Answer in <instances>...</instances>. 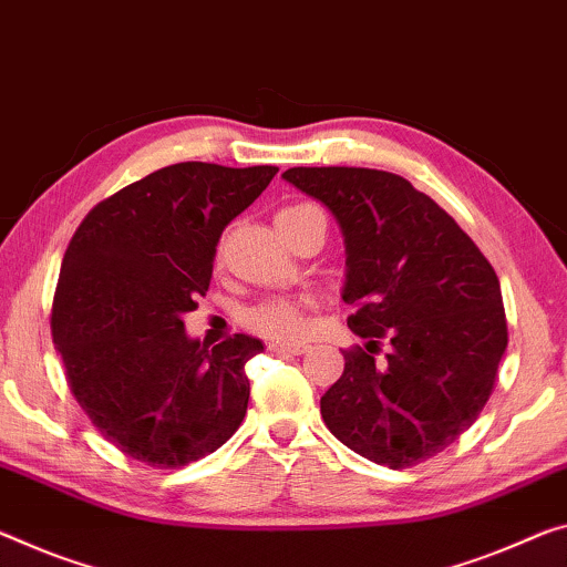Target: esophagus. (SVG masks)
Returning <instances> with one entry per match:
<instances>
[{"label": "esophagus", "instance_id": "esophagus-1", "mask_svg": "<svg viewBox=\"0 0 567 567\" xmlns=\"http://www.w3.org/2000/svg\"><path fill=\"white\" fill-rule=\"evenodd\" d=\"M268 350L276 352V354H303L309 350V344H303V342H296V344L274 342V344H268Z\"/></svg>", "mask_w": 567, "mask_h": 567}]
</instances>
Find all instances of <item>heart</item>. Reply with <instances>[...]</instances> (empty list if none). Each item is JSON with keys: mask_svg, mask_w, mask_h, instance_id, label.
Listing matches in <instances>:
<instances>
[{"mask_svg": "<svg viewBox=\"0 0 567 567\" xmlns=\"http://www.w3.org/2000/svg\"><path fill=\"white\" fill-rule=\"evenodd\" d=\"M309 213H319L317 207L311 205H286L278 210L276 215V225L299 220V217L309 215ZM248 327L254 332L271 337V339H281V342H291V339H299L307 329V313H303V307L293 299H271L260 307L248 311Z\"/></svg>", "mask_w": 567, "mask_h": 567, "instance_id": "1", "label": "heart"}]
</instances>
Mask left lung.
Instances as JSON below:
<instances>
[{
	"mask_svg": "<svg viewBox=\"0 0 567 567\" xmlns=\"http://www.w3.org/2000/svg\"><path fill=\"white\" fill-rule=\"evenodd\" d=\"M284 179L327 205L347 248L342 299L364 347L321 398L347 449L390 468L454 443L489 400L507 350L499 278L454 217L393 172L291 167ZM385 338L389 352L377 360Z\"/></svg>",
	"mask_w": 567,
	"mask_h": 567,
	"instance_id": "1",
	"label": "left lung"
}]
</instances>
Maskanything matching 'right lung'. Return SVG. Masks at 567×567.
Instances as JSON below:
<instances>
[{"instance_id":"1","label":"right lung","mask_w":567,"mask_h":567,"mask_svg":"<svg viewBox=\"0 0 567 567\" xmlns=\"http://www.w3.org/2000/svg\"><path fill=\"white\" fill-rule=\"evenodd\" d=\"M278 167L179 162L111 195L78 225L52 301V342L91 423L126 456L177 468L213 454L248 411L260 339L207 350L185 334L215 248Z\"/></svg>"}]
</instances>
